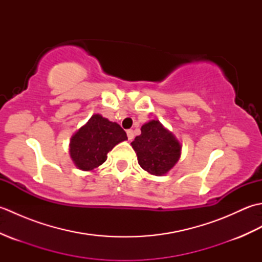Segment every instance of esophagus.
I'll return each instance as SVG.
<instances>
[{
	"mask_svg": "<svg viewBox=\"0 0 262 262\" xmlns=\"http://www.w3.org/2000/svg\"><path fill=\"white\" fill-rule=\"evenodd\" d=\"M127 136H128V140L132 141L133 138H134V132H133V129H128L127 132Z\"/></svg>",
	"mask_w": 262,
	"mask_h": 262,
	"instance_id": "34e87169",
	"label": "esophagus"
}]
</instances>
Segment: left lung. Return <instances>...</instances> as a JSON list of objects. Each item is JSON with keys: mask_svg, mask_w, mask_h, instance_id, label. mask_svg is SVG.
Returning <instances> with one entry per match:
<instances>
[{"mask_svg": "<svg viewBox=\"0 0 262 262\" xmlns=\"http://www.w3.org/2000/svg\"><path fill=\"white\" fill-rule=\"evenodd\" d=\"M132 146L137 154L142 169L154 176L169 172L180 158L181 145L159 120H151L141 128Z\"/></svg>", "mask_w": 262, "mask_h": 262, "instance_id": "8db88e82", "label": "left lung"}]
</instances>
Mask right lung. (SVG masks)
<instances>
[{
  "mask_svg": "<svg viewBox=\"0 0 262 262\" xmlns=\"http://www.w3.org/2000/svg\"><path fill=\"white\" fill-rule=\"evenodd\" d=\"M127 140L126 132L117 124L93 115L71 138L70 154L77 168L90 171L107 160V154L117 144Z\"/></svg>",
  "mask_w": 262,
  "mask_h": 262,
  "instance_id": "right-lung-1",
  "label": "right lung"
}]
</instances>
